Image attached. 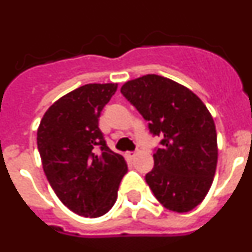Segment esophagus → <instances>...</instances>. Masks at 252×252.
Segmentation results:
<instances>
[{"label":"esophagus","instance_id":"esophagus-1","mask_svg":"<svg viewBox=\"0 0 252 252\" xmlns=\"http://www.w3.org/2000/svg\"><path fill=\"white\" fill-rule=\"evenodd\" d=\"M125 155H126V158H127L128 160H131V159H133V158H135L136 153H135V151H127V153L125 154Z\"/></svg>","mask_w":252,"mask_h":252}]
</instances>
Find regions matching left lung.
Returning a JSON list of instances; mask_svg holds the SVG:
<instances>
[{
	"mask_svg": "<svg viewBox=\"0 0 252 252\" xmlns=\"http://www.w3.org/2000/svg\"><path fill=\"white\" fill-rule=\"evenodd\" d=\"M121 93L160 137L145 180L165 208L188 212L204 199L217 166L215 121L203 102L177 82L148 74L122 86Z\"/></svg>",
	"mask_w": 252,
	"mask_h": 252,
	"instance_id": "8db88e82",
	"label": "left lung"
}]
</instances>
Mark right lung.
Wrapping results in <instances>:
<instances>
[{
  "label": "right lung",
  "instance_id": "add662e5",
  "mask_svg": "<svg viewBox=\"0 0 252 252\" xmlns=\"http://www.w3.org/2000/svg\"><path fill=\"white\" fill-rule=\"evenodd\" d=\"M116 83L86 84L49 107L37 128V149L51 188L62 203L84 217L103 216L117 199L127 173L98 127Z\"/></svg>",
  "mask_w": 252,
  "mask_h": 252
}]
</instances>
